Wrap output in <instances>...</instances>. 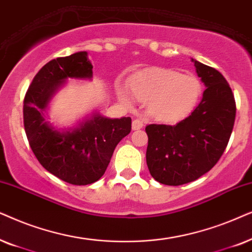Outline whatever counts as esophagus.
<instances>
[{
	"mask_svg": "<svg viewBox=\"0 0 252 252\" xmlns=\"http://www.w3.org/2000/svg\"><path fill=\"white\" fill-rule=\"evenodd\" d=\"M143 121L139 120V119H136L132 121V130H139L143 128Z\"/></svg>",
	"mask_w": 252,
	"mask_h": 252,
	"instance_id": "34e87169",
	"label": "esophagus"
}]
</instances>
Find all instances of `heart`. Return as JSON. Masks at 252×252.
I'll return each mask as SVG.
<instances>
[{
  "mask_svg": "<svg viewBox=\"0 0 252 252\" xmlns=\"http://www.w3.org/2000/svg\"><path fill=\"white\" fill-rule=\"evenodd\" d=\"M130 92L137 100L147 102L149 114L162 122H177L196 108L203 85L196 76L181 75L174 70L151 68L136 72L128 79ZM117 95L124 103L130 98L123 89Z\"/></svg>",
  "mask_w": 252,
  "mask_h": 252,
  "instance_id": "heart-1",
  "label": "heart"
}]
</instances>
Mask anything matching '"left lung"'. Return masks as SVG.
<instances>
[{"mask_svg": "<svg viewBox=\"0 0 252 252\" xmlns=\"http://www.w3.org/2000/svg\"><path fill=\"white\" fill-rule=\"evenodd\" d=\"M206 86L196 109L175 126L150 124L146 163L151 175L166 186L199 179L214 167L229 142L236 115L231 89L214 68L191 59Z\"/></svg>", "mask_w": 252, "mask_h": 252, "instance_id": "1", "label": "left lung"}]
</instances>
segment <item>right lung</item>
<instances>
[{
	"label": "right lung",
	"instance_id": "add662e5",
	"mask_svg": "<svg viewBox=\"0 0 252 252\" xmlns=\"http://www.w3.org/2000/svg\"><path fill=\"white\" fill-rule=\"evenodd\" d=\"M87 52L52 60L33 78L24 98V128L43 168L75 186L94 183L105 174L117 144L131 131V119L92 113L72 128H56L46 120L50 100L69 78L92 79Z\"/></svg>",
	"mask_w": 252,
	"mask_h": 252
}]
</instances>
